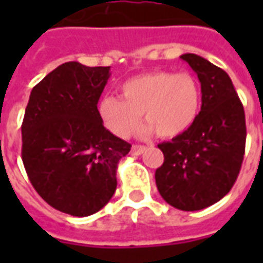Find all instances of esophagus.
Segmentation results:
<instances>
[{"label":"esophagus","instance_id":"obj_1","mask_svg":"<svg viewBox=\"0 0 263 263\" xmlns=\"http://www.w3.org/2000/svg\"><path fill=\"white\" fill-rule=\"evenodd\" d=\"M145 146L143 145H132V148H131V154L132 155H141L143 154V151H145Z\"/></svg>","mask_w":263,"mask_h":263}]
</instances>
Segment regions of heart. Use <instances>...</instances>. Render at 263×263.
<instances>
[{
  "label": "heart",
  "instance_id": "obj_1",
  "mask_svg": "<svg viewBox=\"0 0 263 263\" xmlns=\"http://www.w3.org/2000/svg\"><path fill=\"white\" fill-rule=\"evenodd\" d=\"M122 97L105 94L98 101V114L109 131L125 138L139 124L141 117L160 138L182 135L197 120L201 90L189 73L152 71L128 79L121 84Z\"/></svg>",
  "mask_w": 263,
  "mask_h": 263
}]
</instances>
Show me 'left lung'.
Masks as SVG:
<instances>
[{
	"label": "left lung",
	"instance_id": "1",
	"mask_svg": "<svg viewBox=\"0 0 263 263\" xmlns=\"http://www.w3.org/2000/svg\"><path fill=\"white\" fill-rule=\"evenodd\" d=\"M201 84V109L187 131L159 143L165 162L155 179L166 203L197 211L224 197L237 180L245 152V112L230 76L194 53L180 56Z\"/></svg>",
	"mask_w": 263,
	"mask_h": 263
}]
</instances>
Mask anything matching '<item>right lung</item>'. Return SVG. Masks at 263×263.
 Segmentation results:
<instances>
[{
  "mask_svg": "<svg viewBox=\"0 0 263 263\" xmlns=\"http://www.w3.org/2000/svg\"><path fill=\"white\" fill-rule=\"evenodd\" d=\"M109 67L67 62L32 88L22 122V162L37 194L74 217L97 213L117 189L131 145L104 128L97 104Z\"/></svg>",
  "mask_w": 263,
  "mask_h": 263,
  "instance_id": "right-lung-1",
  "label": "right lung"
}]
</instances>
